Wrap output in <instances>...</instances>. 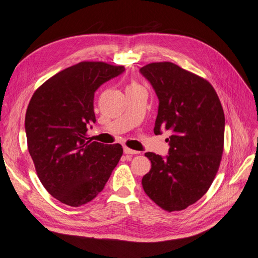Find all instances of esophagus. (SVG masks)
I'll use <instances>...</instances> for the list:
<instances>
[{
	"mask_svg": "<svg viewBox=\"0 0 258 258\" xmlns=\"http://www.w3.org/2000/svg\"><path fill=\"white\" fill-rule=\"evenodd\" d=\"M123 152H124V154H131V155H134V154H139V152H138V151L131 150V149L127 148V147H124V148H123Z\"/></svg>",
	"mask_w": 258,
	"mask_h": 258,
	"instance_id": "obj_1",
	"label": "esophagus"
}]
</instances>
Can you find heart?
<instances>
[{
  "instance_id": "heart-1",
  "label": "heart",
  "mask_w": 258,
  "mask_h": 258,
  "mask_svg": "<svg viewBox=\"0 0 258 258\" xmlns=\"http://www.w3.org/2000/svg\"><path fill=\"white\" fill-rule=\"evenodd\" d=\"M130 86H131V87H133V86H138V85H137V84H131ZM130 86H129V87H130Z\"/></svg>"
}]
</instances>
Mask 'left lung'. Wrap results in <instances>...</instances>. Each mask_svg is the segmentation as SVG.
I'll return each instance as SVG.
<instances>
[{
    "instance_id": "1",
    "label": "left lung",
    "mask_w": 258,
    "mask_h": 258,
    "mask_svg": "<svg viewBox=\"0 0 258 258\" xmlns=\"http://www.w3.org/2000/svg\"><path fill=\"white\" fill-rule=\"evenodd\" d=\"M140 73L159 98L154 134L171 131L168 154L147 152L151 169L142 178L150 199L166 211H179L208 191L221 161L224 112L208 81L172 62L144 66Z\"/></svg>"
}]
</instances>
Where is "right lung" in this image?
<instances>
[{"mask_svg":"<svg viewBox=\"0 0 258 258\" xmlns=\"http://www.w3.org/2000/svg\"><path fill=\"white\" fill-rule=\"evenodd\" d=\"M124 71L105 62H80L47 80L25 117L28 151L43 187L62 204L79 207L104 189L122 155L119 143L86 141L96 121L94 94Z\"/></svg>","mask_w":258,"mask_h":258,"instance_id":"right-lung-1","label":"right lung"}]
</instances>
